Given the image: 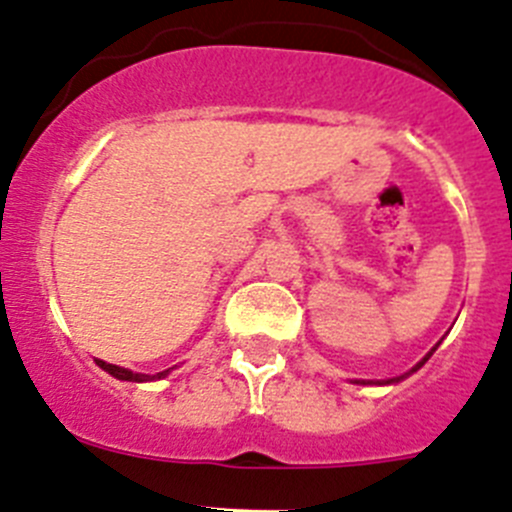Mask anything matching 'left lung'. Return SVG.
Segmentation results:
<instances>
[{"label":"left lung","mask_w":512,"mask_h":512,"mask_svg":"<svg viewBox=\"0 0 512 512\" xmlns=\"http://www.w3.org/2000/svg\"><path fill=\"white\" fill-rule=\"evenodd\" d=\"M431 354H434V349H431ZM431 354H428V357H431ZM428 357H423V362H418V365L416 367H413V372H416L418 370V367H423V365H426V359ZM388 382H393V380H388Z\"/></svg>","instance_id":"8db88e82"}]
</instances>
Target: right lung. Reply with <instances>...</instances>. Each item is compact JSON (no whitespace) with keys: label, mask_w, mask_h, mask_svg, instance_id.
I'll return each mask as SVG.
<instances>
[{"label":"right lung","mask_w":512,"mask_h":512,"mask_svg":"<svg viewBox=\"0 0 512 512\" xmlns=\"http://www.w3.org/2000/svg\"><path fill=\"white\" fill-rule=\"evenodd\" d=\"M96 365H99L101 370H107L112 377H117V380H130V382H145V380H155V377H165V375H168V370L158 372V375H140V372L124 370V367L107 365V362H101V359H96Z\"/></svg>","instance_id":"add662e5"}]
</instances>
